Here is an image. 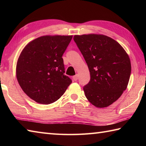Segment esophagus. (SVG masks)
<instances>
[{
	"mask_svg": "<svg viewBox=\"0 0 146 146\" xmlns=\"http://www.w3.org/2000/svg\"><path fill=\"white\" fill-rule=\"evenodd\" d=\"M73 78L74 80H75V81H77V80H78V75H77V74H76V75H75L73 77Z\"/></svg>",
	"mask_w": 146,
	"mask_h": 146,
	"instance_id": "34e87169",
	"label": "esophagus"
}]
</instances>
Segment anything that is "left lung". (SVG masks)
Segmentation results:
<instances>
[{
	"label": "left lung",
	"mask_w": 146,
	"mask_h": 146,
	"mask_svg": "<svg viewBox=\"0 0 146 146\" xmlns=\"http://www.w3.org/2000/svg\"><path fill=\"white\" fill-rule=\"evenodd\" d=\"M73 39L90 73L83 87L86 98L97 107L109 106L127 86L131 73L128 54L119 43L105 35H76Z\"/></svg>",
	"instance_id": "8db88e82"
}]
</instances>
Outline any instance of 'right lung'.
<instances>
[{"label": "right lung", "instance_id": "right-lung-1", "mask_svg": "<svg viewBox=\"0 0 146 146\" xmlns=\"http://www.w3.org/2000/svg\"><path fill=\"white\" fill-rule=\"evenodd\" d=\"M72 36H45L33 40L18 59L16 76L24 92L41 104L58 100L72 81L62 58Z\"/></svg>", "mask_w": 146, "mask_h": 146}]
</instances>
